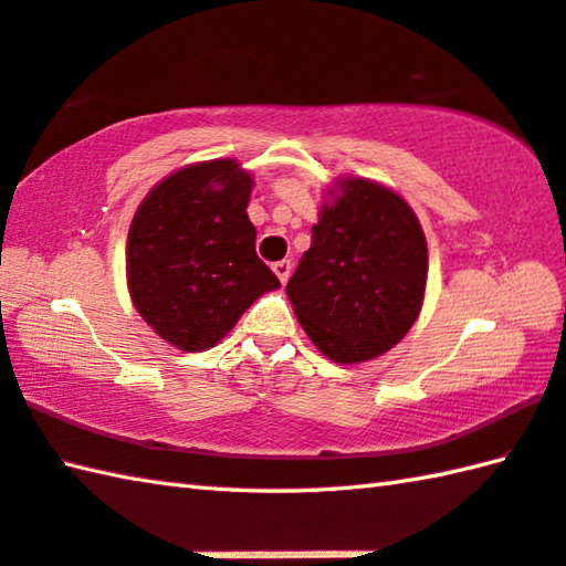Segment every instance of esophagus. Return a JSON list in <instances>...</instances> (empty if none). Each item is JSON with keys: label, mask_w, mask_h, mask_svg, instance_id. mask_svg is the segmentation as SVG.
Returning <instances> with one entry per match:
<instances>
[{"label": "esophagus", "mask_w": 566, "mask_h": 566, "mask_svg": "<svg viewBox=\"0 0 566 566\" xmlns=\"http://www.w3.org/2000/svg\"><path fill=\"white\" fill-rule=\"evenodd\" d=\"M291 261H279V263H273V273L279 275V281L285 285L287 283V279H291Z\"/></svg>", "instance_id": "1"}]
</instances>
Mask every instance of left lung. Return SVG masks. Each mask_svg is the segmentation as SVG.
<instances>
[{
	"instance_id": "1",
	"label": "left lung",
	"mask_w": 566,
	"mask_h": 566,
	"mask_svg": "<svg viewBox=\"0 0 566 566\" xmlns=\"http://www.w3.org/2000/svg\"><path fill=\"white\" fill-rule=\"evenodd\" d=\"M426 279L429 249L409 201L375 179L345 177L327 189L285 293L327 359L359 365L413 327Z\"/></svg>"
}]
</instances>
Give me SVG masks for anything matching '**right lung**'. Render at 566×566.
I'll return each mask as SVG.
<instances>
[{
	"label": "right lung",
	"instance_id": "obj_1",
	"mask_svg": "<svg viewBox=\"0 0 566 566\" xmlns=\"http://www.w3.org/2000/svg\"><path fill=\"white\" fill-rule=\"evenodd\" d=\"M253 177L221 157L179 167L147 191L125 247L135 311L177 349L205 352L281 281L255 255Z\"/></svg>",
	"mask_w": 566,
	"mask_h": 566
}]
</instances>
